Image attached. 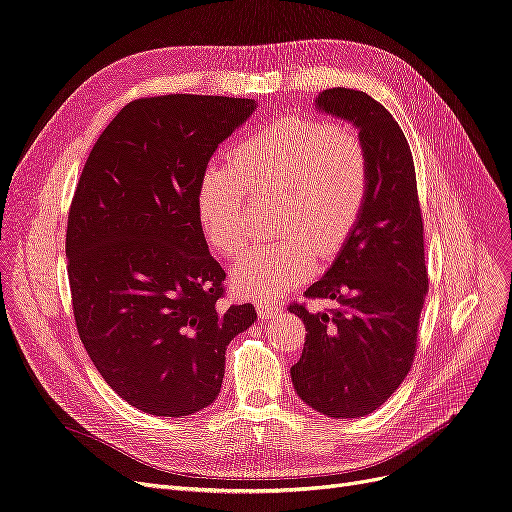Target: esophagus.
Instances as JSON below:
<instances>
[{
  "label": "esophagus",
  "instance_id": "1",
  "mask_svg": "<svg viewBox=\"0 0 512 512\" xmlns=\"http://www.w3.org/2000/svg\"><path fill=\"white\" fill-rule=\"evenodd\" d=\"M280 312V306L274 304V301H259L257 304V314L261 320H268V318H276Z\"/></svg>",
  "mask_w": 512,
  "mask_h": 512
}]
</instances>
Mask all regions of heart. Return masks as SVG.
Listing matches in <instances>:
<instances>
[{
  "mask_svg": "<svg viewBox=\"0 0 512 512\" xmlns=\"http://www.w3.org/2000/svg\"><path fill=\"white\" fill-rule=\"evenodd\" d=\"M253 194L280 196L285 240L240 255L230 270L240 297L268 299L304 280L316 251L329 255L361 221L371 194V156L346 124L280 118L238 145L230 166H208L196 189L202 234L215 251L238 253L251 238Z\"/></svg>",
  "mask_w": 512,
  "mask_h": 512,
  "instance_id": "b5f03b06",
  "label": "heart"
}]
</instances>
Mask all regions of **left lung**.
Listing matches in <instances>:
<instances>
[{
  "label": "left lung",
  "mask_w": 512,
  "mask_h": 512,
  "mask_svg": "<svg viewBox=\"0 0 512 512\" xmlns=\"http://www.w3.org/2000/svg\"><path fill=\"white\" fill-rule=\"evenodd\" d=\"M316 111L350 122L371 156L365 213L331 268L306 297L331 312L293 304L306 344L291 367L299 399L327 418H363L382 407L411 369L428 293L424 225L409 143L392 113L367 92L329 88Z\"/></svg>",
  "instance_id": "8db88e82"
}]
</instances>
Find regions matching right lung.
<instances>
[{
	"label": "right lung",
	"instance_id": "obj_1",
	"mask_svg": "<svg viewBox=\"0 0 512 512\" xmlns=\"http://www.w3.org/2000/svg\"><path fill=\"white\" fill-rule=\"evenodd\" d=\"M255 99L166 94L128 103L94 143L67 221L73 316L120 399L181 418L221 390L225 348L253 304L223 310L225 272L208 253L196 189Z\"/></svg>",
	"mask_w": 512,
	"mask_h": 512
}]
</instances>
